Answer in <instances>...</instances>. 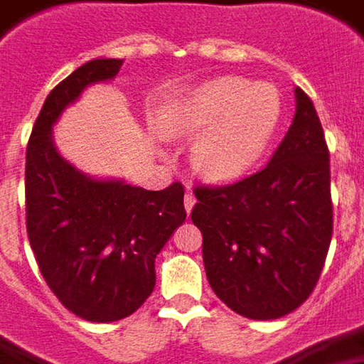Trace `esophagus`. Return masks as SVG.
Segmentation results:
<instances>
[{"label": "esophagus", "instance_id": "1", "mask_svg": "<svg viewBox=\"0 0 364 364\" xmlns=\"http://www.w3.org/2000/svg\"><path fill=\"white\" fill-rule=\"evenodd\" d=\"M194 204H196V198H194V194H192V192H186V196H184V208H186L188 214L192 212Z\"/></svg>", "mask_w": 364, "mask_h": 364}]
</instances>
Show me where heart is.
Instances as JSON below:
<instances>
[{
    "label": "heart",
    "mask_w": 364,
    "mask_h": 364,
    "mask_svg": "<svg viewBox=\"0 0 364 364\" xmlns=\"http://www.w3.org/2000/svg\"><path fill=\"white\" fill-rule=\"evenodd\" d=\"M282 95L269 82L218 77L158 117L168 139H194L192 164L208 180H232L252 168L279 127Z\"/></svg>",
    "instance_id": "obj_1"
}]
</instances>
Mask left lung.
Wrapping results in <instances>:
<instances>
[{
    "mask_svg": "<svg viewBox=\"0 0 364 364\" xmlns=\"http://www.w3.org/2000/svg\"><path fill=\"white\" fill-rule=\"evenodd\" d=\"M297 110L269 162L225 186H196L208 282L232 311L277 319L319 282L333 235L329 149L311 99Z\"/></svg>",
    "mask_w": 364,
    "mask_h": 364,
    "instance_id": "8db88e82",
    "label": "left lung"
}]
</instances>
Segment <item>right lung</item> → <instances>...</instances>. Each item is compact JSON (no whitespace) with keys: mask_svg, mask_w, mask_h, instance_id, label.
I'll return each instance as SVG.
<instances>
[{"mask_svg":"<svg viewBox=\"0 0 364 364\" xmlns=\"http://www.w3.org/2000/svg\"><path fill=\"white\" fill-rule=\"evenodd\" d=\"M120 59H95L45 99L27 142L25 224L39 272L81 319L129 317L154 289V259L186 220L184 186L144 190L85 176L57 152L51 127L87 85L109 81Z\"/></svg>","mask_w":364,"mask_h":364,"instance_id":"1","label":"right lung"}]
</instances>
